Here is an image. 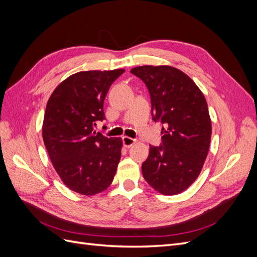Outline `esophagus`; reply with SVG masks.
Segmentation results:
<instances>
[{
	"mask_svg": "<svg viewBox=\"0 0 257 257\" xmlns=\"http://www.w3.org/2000/svg\"><path fill=\"white\" fill-rule=\"evenodd\" d=\"M122 142H123V146L125 147V148H130V147H132L136 143L135 139L131 138V137H127V136H123L122 137Z\"/></svg>",
	"mask_w": 257,
	"mask_h": 257,
	"instance_id": "34e87169",
	"label": "esophagus"
}]
</instances>
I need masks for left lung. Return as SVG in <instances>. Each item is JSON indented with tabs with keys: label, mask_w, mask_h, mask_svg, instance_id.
Instances as JSON below:
<instances>
[{
	"label": "left lung",
	"mask_w": 257,
	"mask_h": 257,
	"mask_svg": "<svg viewBox=\"0 0 257 257\" xmlns=\"http://www.w3.org/2000/svg\"><path fill=\"white\" fill-rule=\"evenodd\" d=\"M131 73L149 90L153 121L164 125L162 145L150 146L142 165L144 178L159 193L176 195L196 180L208 155L211 120L206 98L188 75L173 66H137Z\"/></svg>",
	"instance_id": "1"
}]
</instances>
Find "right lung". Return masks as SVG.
<instances>
[{"mask_svg":"<svg viewBox=\"0 0 257 257\" xmlns=\"http://www.w3.org/2000/svg\"><path fill=\"white\" fill-rule=\"evenodd\" d=\"M124 73L87 71L62 81L48 99L43 139L61 180L81 195H95L113 180L121 159V138L96 133L105 119L104 100L112 82Z\"/></svg>","mask_w":257,"mask_h":257,"instance_id":"obj_1","label":"right lung"}]
</instances>
